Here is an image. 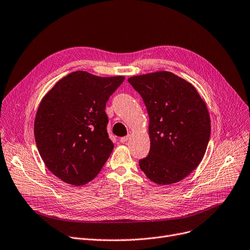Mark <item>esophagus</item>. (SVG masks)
Returning a JSON list of instances; mask_svg holds the SVG:
<instances>
[{
	"instance_id": "1",
	"label": "esophagus",
	"mask_w": 250,
	"mask_h": 250,
	"mask_svg": "<svg viewBox=\"0 0 250 250\" xmlns=\"http://www.w3.org/2000/svg\"><path fill=\"white\" fill-rule=\"evenodd\" d=\"M128 139H129V135H128V136H125V137H122V138L120 139V142H121V143H125Z\"/></svg>"
}]
</instances>
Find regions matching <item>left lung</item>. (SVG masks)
<instances>
[{"label":"left lung","mask_w":250,"mask_h":250,"mask_svg":"<svg viewBox=\"0 0 250 250\" xmlns=\"http://www.w3.org/2000/svg\"><path fill=\"white\" fill-rule=\"evenodd\" d=\"M127 81L142 96L150 118L151 146L139 161L141 170L162 186L182 180L201 163L211 136L206 103L190 83L170 72Z\"/></svg>","instance_id":"8db88e82"}]
</instances>
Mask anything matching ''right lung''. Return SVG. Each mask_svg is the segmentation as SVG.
I'll return each instance as SVG.
<instances>
[{
  "label": "right lung",
  "mask_w": 250,
  "mask_h": 250,
  "mask_svg": "<svg viewBox=\"0 0 250 250\" xmlns=\"http://www.w3.org/2000/svg\"><path fill=\"white\" fill-rule=\"evenodd\" d=\"M124 80L77 71L42 100L34 123L36 146L45 166L62 181L86 185L108 159L113 144L105 106Z\"/></svg>",
  "instance_id": "obj_1"
}]
</instances>
